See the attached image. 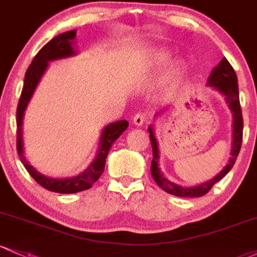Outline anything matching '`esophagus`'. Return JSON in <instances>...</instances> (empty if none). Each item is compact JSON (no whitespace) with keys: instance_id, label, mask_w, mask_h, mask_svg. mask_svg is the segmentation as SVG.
<instances>
[{"instance_id":"obj_1","label":"esophagus","mask_w":257,"mask_h":257,"mask_svg":"<svg viewBox=\"0 0 257 257\" xmlns=\"http://www.w3.org/2000/svg\"><path fill=\"white\" fill-rule=\"evenodd\" d=\"M145 122H146V115L144 113H137L133 117V123L135 124V125L142 126Z\"/></svg>"}]
</instances>
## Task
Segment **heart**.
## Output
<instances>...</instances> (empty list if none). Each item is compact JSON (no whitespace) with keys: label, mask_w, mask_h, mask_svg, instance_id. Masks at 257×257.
<instances>
[{"label":"heart","mask_w":257,"mask_h":257,"mask_svg":"<svg viewBox=\"0 0 257 257\" xmlns=\"http://www.w3.org/2000/svg\"><path fill=\"white\" fill-rule=\"evenodd\" d=\"M170 58H171L170 51L161 47V49L154 50L150 55H149L148 60H146V66H148L150 69H159L160 67H162L166 62L170 60ZM183 69H184V62L180 60L173 62L172 66L170 67V70H168V77L170 78L177 77Z\"/></svg>","instance_id":"b5f03b06"}]
</instances>
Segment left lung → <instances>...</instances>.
<instances>
[{"label": "left lung", "mask_w": 257, "mask_h": 257, "mask_svg": "<svg viewBox=\"0 0 257 257\" xmlns=\"http://www.w3.org/2000/svg\"><path fill=\"white\" fill-rule=\"evenodd\" d=\"M207 85L212 86L217 91L221 92L224 96L225 102L228 107L232 111L233 114V146L232 152H230V159L228 161V165L213 177L212 179L207 180V182L201 183V184L195 185V187H182V185L174 184L171 180H168L163 176L159 167V144H157L156 137H155L154 128L152 125L149 126V133H150V140L152 146V162H151V176L157 183V185L161 189L166 191V193L172 194L179 197H200L204 196L211 190V188L219 182L225 174L228 173L235 163L236 157H238L239 151L241 148V142H243V114H241V107L239 102V89H238V79L236 74L234 72L233 67L230 66L227 58L223 57L222 61L219 62L218 66L215 67L212 73L210 74L207 80Z\"/></svg>", "instance_id": "obj_1"}]
</instances>
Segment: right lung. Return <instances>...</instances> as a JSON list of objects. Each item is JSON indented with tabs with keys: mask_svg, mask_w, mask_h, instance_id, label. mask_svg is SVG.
<instances>
[{
	"mask_svg": "<svg viewBox=\"0 0 257 257\" xmlns=\"http://www.w3.org/2000/svg\"><path fill=\"white\" fill-rule=\"evenodd\" d=\"M75 35H77L75 30H69V32L62 33L60 35L56 36V38H53L51 41L47 42L36 53V56L32 61V64H30L27 73H25L23 90H22V95L18 102V108H17V151H18L22 163L27 168V171L29 172L30 176L42 188L53 191V193L60 194L79 193V191L87 190V189L92 187V184L100 178L103 170H105L106 159L109 149L113 145L115 140L122 135L123 132L128 128L129 124L126 120H118V122L111 123L105 126V129L101 133L100 146H98L96 157H95L91 165L85 171L81 172L80 174H78L75 177H70V178H50V177L44 176L40 172L36 171L30 165L29 161L25 159L23 128H22L23 126L25 109H27L28 103H29L34 91H35L42 74H44L47 66H49V62L77 55V51L74 50Z\"/></svg>",
	"mask_w": 257,
	"mask_h": 257,
	"instance_id": "obj_1",
	"label": "right lung"
}]
</instances>
